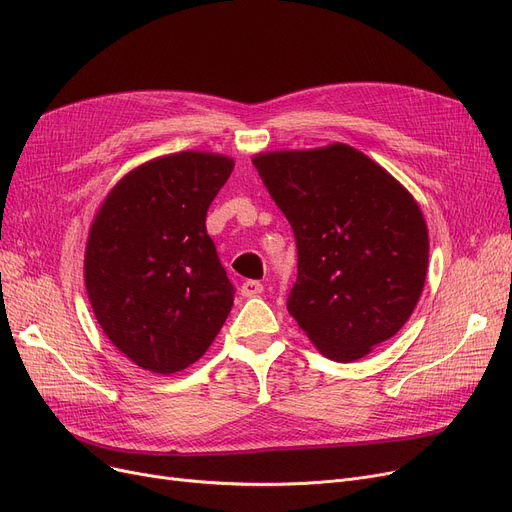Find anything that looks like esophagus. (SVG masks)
<instances>
[{
  "label": "esophagus",
  "mask_w": 512,
  "mask_h": 512,
  "mask_svg": "<svg viewBox=\"0 0 512 512\" xmlns=\"http://www.w3.org/2000/svg\"><path fill=\"white\" fill-rule=\"evenodd\" d=\"M261 292H263V284L257 282V280H247V282H242V286H240V294L245 299L257 297V294H261Z\"/></svg>",
  "instance_id": "1"
}]
</instances>
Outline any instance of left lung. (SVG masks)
I'll return each instance as SVG.
<instances>
[{
	"label": "left lung",
	"mask_w": 512,
	"mask_h": 512,
	"mask_svg": "<svg viewBox=\"0 0 512 512\" xmlns=\"http://www.w3.org/2000/svg\"><path fill=\"white\" fill-rule=\"evenodd\" d=\"M253 166L297 240L288 313L324 357L369 355L407 324L423 292L429 238L417 201L344 143L259 153Z\"/></svg>",
	"instance_id": "8db88e82"
}]
</instances>
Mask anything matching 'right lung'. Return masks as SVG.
<instances>
[{"mask_svg":"<svg viewBox=\"0 0 512 512\" xmlns=\"http://www.w3.org/2000/svg\"><path fill=\"white\" fill-rule=\"evenodd\" d=\"M234 159L180 151L130 170L95 213L85 286L105 336L134 365L176 373L205 355L234 305L207 209Z\"/></svg>","mask_w":512,"mask_h":512,"instance_id":"add662e5","label":"right lung"}]
</instances>
